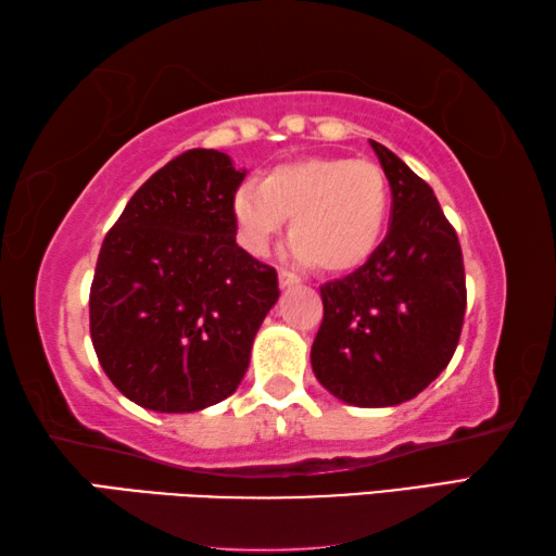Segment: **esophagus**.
<instances>
[{"mask_svg": "<svg viewBox=\"0 0 556 556\" xmlns=\"http://www.w3.org/2000/svg\"><path fill=\"white\" fill-rule=\"evenodd\" d=\"M294 285H299V277L294 275V271L279 269V287L287 289V287H294Z\"/></svg>", "mask_w": 556, "mask_h": 556, "instance_id": "obj_1", "label": "esophagus"}]
</instances>
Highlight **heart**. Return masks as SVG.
I'll return each mask as SVG.
<instances>
[{
    "label": "heart",
    "instance_id": "b5f03b06",
    "mask_svg": "<svg viewBox=\"0 0 556 556\" xmlns=\"http://www.w3.org/2000/svg\"><path fill=\"white\" fill-rule=\"evenodd\" d=\"M390 215V184L365 159L308 156L275 166L262 186L244 184L232 195L238 240L265 255L291 218V255L326 271H351L378 250Z\"/></svg>",
    "mask_w": 556,
    "mask_h": 556
}]
</instances>
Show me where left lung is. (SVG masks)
<instances>
[{"label": "left lung", "instance_id": "obj_1", "mask_svg": "<svg viewBox=\"0 0 556 556\" xmlns=\"http://www.w3.org/2000/svg\"><path fill=\"white\" fill-rule=\"evenodd\" d=\"M390 181V228L353 275L321 287L312 345L316 380L355 407H394L429 388L458 345L466 275L456 230L434 191L372 142Z\"/></svg>", "mask_w": 556, "mask_h": 556}]
</instances>
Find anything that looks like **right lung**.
Listing matches in <instances>:
<instances>
[{"mask_svg":"<svg viewBox=\"0 0 556 556\" xmlns=\"http://www.w3.org/2000/svg\"><path fill=\"white\" fill-rule=\"evenodd\" d=\"M248 172L188 149L149 176L105 235L90 287V338L112 384L139 407L199 412L238 390L277 304L275 267L235 242Z\"/></svg>","mask_w":556,"mask_h":556,"instance_id":"obj_1","label":"right lung"}]
</instances>
